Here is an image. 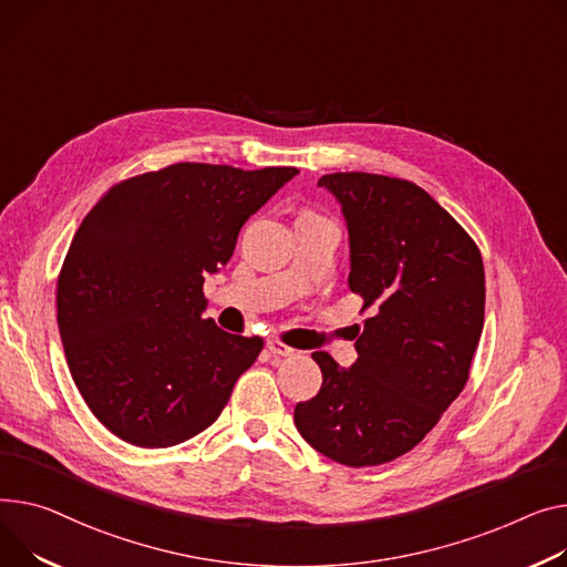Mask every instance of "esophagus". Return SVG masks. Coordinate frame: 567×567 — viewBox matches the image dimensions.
Listing matches in <instances>:
<instances>
[{
    "label": "esophagus",
    "instance_id": "34e87169",
    "mask_svg": "<svg viewBox=\"0 0 567 567\" xmlns=\"http://www.w3.org/2000/svg\"><path fill=\"white\" fill-rule=\"evenodd\" d=\"M267 349H269L274 355H282V358H289V355L296 353L291 347H287L285 342H280L278 337H269V339H267Z\"/></svg>",
    "mask_w": 567,
    "mask_h": 567
}]
</instances>
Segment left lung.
I'll return each instance as SVG.
<instances>
[{"instance_id": "obj_1", "label": "left lung", "mask_w": 567, "mask_h": 567, "mask_svg": "<svg viewBox=\"0 0 567 567\" xmlns=\"http://www.w3.org/2000/svg\"><path fill=\"white\" fill-rule=\"evenodd\" d=\"M351 237L349 287L371 310L351 369L317 351L323 383L293 422L326 458L390 463L417 446L470 379L485 317L476 241L422 186L373 173H330Z\"/></svg>"}]
</instances>
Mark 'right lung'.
<instances>
[{
    "label": "right lung",
    "mask_w": 567,
    "mask_h": 567,
    "mask_svg": "<svg viewBox=\"0 0 567 567\" xmlns=\"http://www.w3.org/2000/svg\"><path fill=\"white\" fill-rule=\"evenodd\" d=\"M296 173L179 162L113 184L86 214L59 271L56 321L72 381L113 435L173 446L218 420L264 339L203 319V282Z\"/></svg>",
    "instance_id": "right-lung-1"
}]
</instances>
